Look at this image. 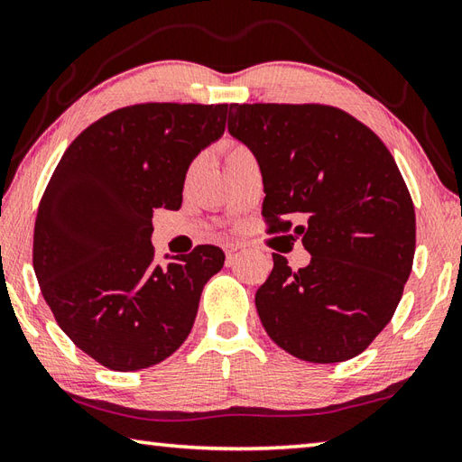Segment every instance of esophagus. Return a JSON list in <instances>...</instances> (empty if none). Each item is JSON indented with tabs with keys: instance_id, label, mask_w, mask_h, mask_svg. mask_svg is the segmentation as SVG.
Masks as SVG:
<instances>
[{
	"instance_id": "obj_1",
	"label": "esophagus",
	"mask_w": 462,
	"mask_h": 462,
	"mask_svg": "<svg viewBox=\"0 0 462 462\" xmlns=\"http://www.w3.org/2000/svg\"><path fill=\"white\" fill-rule=\"evenodd\" d=\"M224 250H226V258L232 260L234 256H236L238 250H242V245H238V242H232V245H226Z\"/></svg>"
}]
</instances>
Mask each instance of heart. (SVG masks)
Instances as JSON below:
<instances>
[{
  "mask_svg": "<svg viewBox=\"0 0 462 462\" xmlns=\"http://www.w3.org/2000/svg\"><path fill=\"white\" fill-rule=\"evenodd\" d=\"M246 153H250V151L245 145H240V143H232V141H228V143L224 145L226 163H230V162H234V159H238V157L246 155Z\"/></svg>",
  "mask_w": 462,
  "mask_h": 462,
  "instance_id": "obj_1",
  "label": "heart"
}]
</instances>
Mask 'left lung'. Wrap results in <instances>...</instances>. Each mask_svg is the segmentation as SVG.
<instances>
[{"label":"left lung","instance_id":"left-lung-1","mask_svg":"<svg viewBox=\"0 0 462 462\" xmlns=\"http://www.w3.org/2000/svg\"><path fill=\"white\" fill-rule=\"evenodd\" d=\"M228 131L253 151L271 232L291 216L311 263L287 258L256 291V311L276 346L311 364L362 354L396 311L412 271L414 204L382 139L327 105H230Z\"/></svg>","mask_w":462,"mask_h":462}]
</instances>
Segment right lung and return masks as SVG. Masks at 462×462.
Returning a JSON list of instances; mask_svg holds the SVG:
<instances>
[{
	"label": "right lung",
	"mask_w": 462,
	"mask_h": 462,
	"mask_svg": "<svg viewBox=\"0 0 462 462\" xmlns=\"http://www.w3.org/2000/svg\"><path fill=\"white\" fill-rule=\"evenodd\" d=\"M228 105L143 103L92 123L64 151L40 199L33 271L74 346L115 372L155 365L194 327L217 246L155 264V208L180 209L199 151L222 137Z\"/></svg>",
	"instance_id": "add662e5"
}]
</instances>
